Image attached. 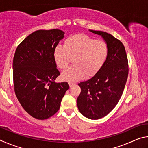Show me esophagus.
<instances>
[{
    "label": "esophagus",
    "instance_id": "34e87169",
    "mask_svg": "<svg viewBox=\"0 0 148 148\" xmlns=\"http://www.w3.org/2000/svg\"><path fill=\"white\" fill-rule=\"evenodd\" d=\"M69 86L71 87V86H72V85L74 84V83H73V82H69Z\"/></svg>",
    "mask_w": 148,
    "mask_h": 148
}]
</instances>
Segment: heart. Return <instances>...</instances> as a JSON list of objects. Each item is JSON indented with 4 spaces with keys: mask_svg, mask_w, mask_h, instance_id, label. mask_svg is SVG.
<instances>
[{
    "mask_svg": "<svg viewBox=\"0 0 148 148\" xmlns=\"http://www.w3.org/2000/svg\"><path fill=\"white\" fill-rule=\"evenodd\" d=\"M108 49L102 40H96L86 34H77L64 40L63 47L57 46L53 51V59L60 70L67 68L72 59L74 65L61 74V78L74 82L91 77L98 73L106 61Z\"/></svg>",
    "mask_w": 148,
    "mask_h": 148,
    "instance_id": "1",
    "label": "heart"
}]
</instances>
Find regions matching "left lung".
Returning a JSON list of instances; mask_svg holds the SVG:
<instances>
[{
	"mask_svg": "<svg viewBox=\"0 0 148 148\" xmlns=\"http://www.w3.org/2000/svg\"><path fill=\"white\" fill-rule=\"evenodd\" d=\"M89 31L102 36L108 53L98 73L78 84L82 91L77 99V106L87 118L99 119L108 114L121 99L128 77V60L121 41L106 32Z\"/></svg>",
	"mask_w": 148,
	"mask_h": 148,
	"instance_id": "8db88e82",
	"label": "left lung"
}]
</instances>
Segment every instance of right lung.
<instances>
[{
  "instance_id": "right-lung-1",
  "label": "right lung",
  "mask_w": 148,
  "mask_h": 148,
  "mask_svg": "<svg viewBox=\"0 0 148 148\" xmlns=\"http://www.w3.org/2000/svg\"><path fill=\"white\" fill-rule=\"evenodd\" d=\"M64 34L59 29L38 30L25 38L15 52V93L23 109L37 119H47L57 112L69 88L67 82H55L60 72L53 51Z\"/></svg>"
}]
</instances>
